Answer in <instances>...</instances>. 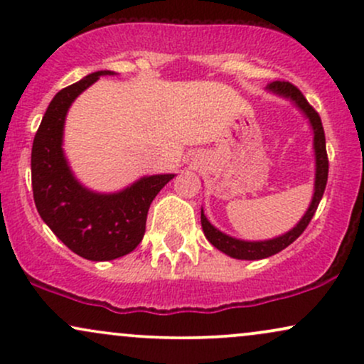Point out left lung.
<instances>
[{
  "label": "left lung",
  "instance_id": "left-lung-1",
  "mask_svg": "<svg viewBox=\"0 0 364 364\" xmlns=\"http://www.w3.org/2000/svg\"><path fill=\"white\" fill-rule=\"evenodd\" d=\"M267 90L272 92L274 95L279 97L289 99V101L298 107L308 118V123L313 129V150H315V186H313V196L310 207L306 208L304 215L299 219V223L294 228L289 229L284 235L272 237V240H263V241H246V240H237L225 232L219 231L215 225L210 224V220L207 219V215L203 214L202 208V229L203 235L212 245L215 246L219 252L228 255V257L236 258V260H262V258H269L272 255L282 252L284 248H287L292 241L298 240L303 235V231L306 229V225L310 224V220L315 215L316 207H318L321 196H323L325 186H327V178H328V157H327V149H325V133L323 127H321V119L313 107L308 104L301 90L298 87H294L289 82H272L267 85Z\"/></svg>",
  "mask_w": 364,
  "mask_h": 364
}]
</instances>
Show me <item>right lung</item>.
Returning a JSON list of instances; mask_svg holds the SVG:
<instances>
[{
  "instance_id": "add662e5",
  "label": "right lung",
  "mask_w": 364,
  "mask_h": 364,
  "mask_svg": "<svg viewBox=\"0 0 364 364\" xmlns=\"http://www.w3.org/2000/svg\"><path fill=\"white\" fill-rule=\"evenodd\" d=\"M102 75L101 70L54 95L32 145V191L49 229L82 258L106 262L124 257L145 235L149 207L176 174H152L116 191L99 193L75 178L63 150L66 112L75 99Z\"/></svg>"
}]
</instances>
